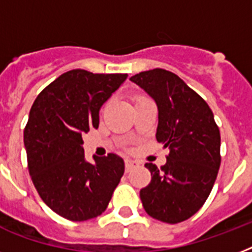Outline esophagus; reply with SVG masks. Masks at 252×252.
<instances>
[{
    "mask_svg": "<svg viewBox=\"0 0 252 252\" xmlns=\"http://www.w3.org/2000/svg\"><path fill=\"white\" fill-rule=\"evenodd\" d=\"M134 166H136V163H134L133 161H130V159H126V172L130 171V170H132Z\"/></svg>",
    "mask_w": 252,
    "mask_h": 252,
    "instance_id": "34e87169",
    "label": "esophagus"
}]
</instances>
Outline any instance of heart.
Here are the masks:
<instances>
[{
	"mask_svg": "<svg viewBox=\"0 0 252 252\" xmlns=\"http://www.w3.org/2000/svg\"><path fill=\"white\" fill-rule=\"evenodd\" d=\"M140 98H142V96H140ZM137 99H138V98H137Z\"/></svg>",
	"mask_w": 252,
	"mask_h": 252,
	"instance_id": "b5f03b06",
	"label": "heart"
}]
</instances>
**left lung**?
<instances>
[{
	"label": "left lung",
	"instance_id": "8db88e82",
	"mask_svg": "<svg viewBox=\"0 0 252 252\" xmlns=\"http://www.w3.org/2000/svg\"><path fill=\"white\" fill-rule=\"evenodd\" d=\"M158 107L157 141L170 149L166 165L146 163L152 180L140 191L142 207L162 222L186 221L203 207L221 165V137L207 102L165 69L130 77Z\"/></svg>",
	"mask_w": 252,
	"mask_h": 252
}]
</instances>
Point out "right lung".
Here are the masks:
<instances>
[{"mask_svg":"<svg viewBox=\"0 0 252 252\" xmlns=\"http://www.w3.org/2000/svg\"><path fill=\"white\" fill-rule=\"evenodd\" d=\"M128 74L73 69L37 95L25 128L29 172L41 200L70 221L106 211L124 174L116 154L85 159L82 134L99 126V110Z\"/></svg>","mask_w":252,"mask_h":252,"instance_id":"1","label":"right lung"}]
</instances>
